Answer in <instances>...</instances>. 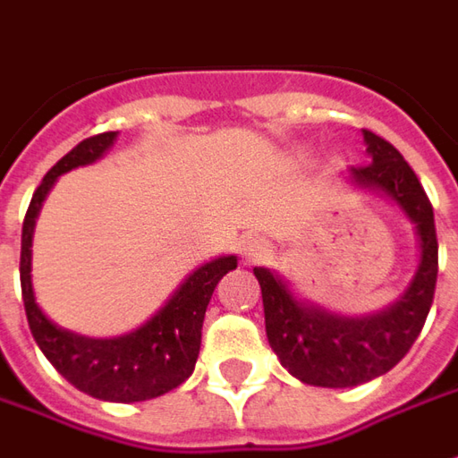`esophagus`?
<instances>
[{"label":"esophagus","mask_w":458,"mask_h":458,"mask_svg":"<svg viewBox=\"0 0 458 458\" xmlns=\"http://www.w3.org/2000/svg\"><path fill=\"white\" fill-rule=\"evenodd\" d=\"M267 242L262 238H245L240 240V255H242V260L245 262H260L265 255H267Z\"/></svg>","instance_id":"34e87169"}]
</instances>
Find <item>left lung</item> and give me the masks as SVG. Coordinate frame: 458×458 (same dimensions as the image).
Here are the masks:
<instances>
[{"instance_id":"8db88e82","label":"left lung","mask_w":458,"mask_h":458,"mask_svg":"<svg viewBox=\"0 0 458 458\" xmlns=\"http://www.w3.org/2000/svg\"><path fill=\"white\" fill-rule=\"evenodd\" d=\"M362 136L369 163L347 168L344 181L389 200L417 238V267L394 302L367 315H342L295 293L293 283L270 267H252L260 283L265 335L280 364L300 382L327 389L364 385L389 372L419 337L437 287L439 248L429 198L389 140L372 131Z\"/></svg>"}]
</instances>
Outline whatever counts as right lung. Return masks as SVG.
Segmentation results:
<instances>
[{"mask_svg": "<svg viewBox=\"0 0 458 458\" xmlns=\"http://www.w3.org/2000/svg\"><path fill=\"white\" fill-rule=\"evenodd\" d=\"M118 131L81 140L44 175L31 198L21 228V297L29 329L54 369L79 392L101 402H146L171 392L193 374L200 352V329L208 302L223 275L238 267L235 255H218L198 265L151 318L116 337H89L56 325L41 310L31 280V245L41 206L64 174L101 161L116 143Z\"/></svg>", "mask_w": 458, "mask_h": 458, "instance_id": "obj_1", "label": "right lung"}]
</instances>
